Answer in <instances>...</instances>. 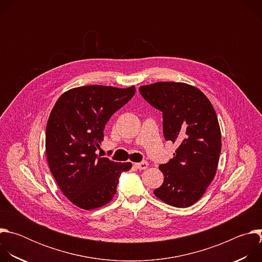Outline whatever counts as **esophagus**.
Here are the masks:
<instances>
[{
    "label": "esophagus",
    "mask_w": 262,
    "mask_h": 262,
    "mask_svg": "<svg viewBox=\"0 0 262 262\" xmlns=\"http://www.w3.org/2000/svg\"><path fill=\"white\" fill-rule=\"evenodd\" d=\"M135 167H136L137 169H139V170H145V169H147V167H148V163L145 162V161H143V162H141V163H136V164H135Z\"/></svg>",
    "instance_id": "34e87169"
}]
</instances>
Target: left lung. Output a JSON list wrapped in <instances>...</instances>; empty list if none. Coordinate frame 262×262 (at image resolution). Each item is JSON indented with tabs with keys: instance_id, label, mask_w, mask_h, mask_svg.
<instances>
[{
	"instance_id": "8db88e82",
	"label": "left lung",
	"mask_w": 262,
	"mask_h": 262,
	"mask_svg": "<svg viewBox=\"0 0 262 262\" xmlns=\"http://www.w3.org/2000/svg\"><path fill=\"white\" fill-rule=\"evenodd\" d=\"M143 98L163 113L166 141L178 145L174 158L160 165L165 178L154 191L165 203L189 207L212 181L221 154V129L214 108L197 88L158 82L139 88Z\"/></svg>"
}]
</instances>
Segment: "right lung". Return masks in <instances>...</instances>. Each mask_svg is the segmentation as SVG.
Segmentation results:
<instances>
[{
  "label": "right lung",
  "mask_w": 262,
  "mask_h": 262,
  "mask_svg": "<svg viewBox=\"0 0 262 262\" xmlns=\"http://www.w3.org/2000/svg\"><path fill=\"white\" fill-rule=\"evenodd\" d=\"M135 93L134 86L78 87L62 94L51 112L46 132L50 170L62 193L80 208L108 203L121 173L132 168L130 163L100 158L96 151L106 122Z\"/></svg>",
  "instance_id": "add662e5"
}]
</instances>
